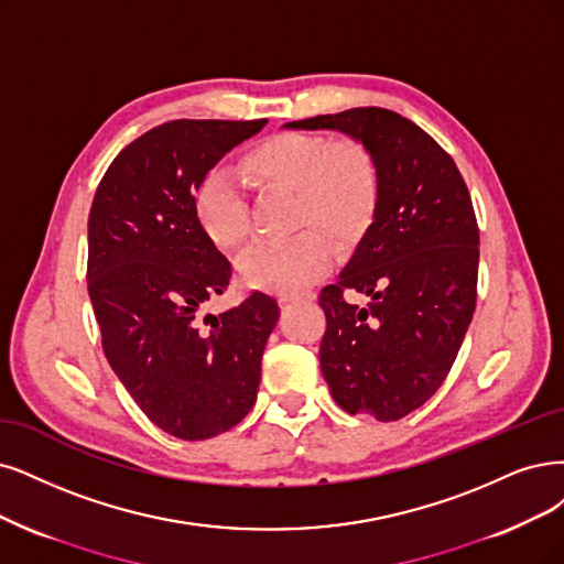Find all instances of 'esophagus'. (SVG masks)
Returning <instances> with one entry per match:
<instances>
[{
	"instance_id": "34e87169",
	"label": "esophagus",
	"mask_w": 564,
	"mask_h": 564,
	"mask_svg": "<svg viewBox=\"0 0 564 564\" xmlns=\"http://www.w3.org/2000/svg\"><path fill=\"white\" fill-rule=\"evenodd\" d=\"M316 295L306 290V293H281L279 304H295V302H311Z\"/></svg>"
}]
</instances>
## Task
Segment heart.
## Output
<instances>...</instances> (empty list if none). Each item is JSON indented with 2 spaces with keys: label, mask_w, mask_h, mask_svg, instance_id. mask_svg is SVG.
Returning a JSON list of instances; mask_svg holds the SVG:
<instances>
[{
  "label": "heart",
  "mask_w": 564,
  "mask_h": 564,
  "mask_svg": "<svg viewBox=\"0 0 564 564\" xmlns=\"http://www.w3.org/2000/svg\"><path fill=\"white\" fill-rule=\"evenodd\" d=\"M241 172L260 187L293 191V229L283 241L250 246L237 262L246 288L293 293L318 279L332 260V243L348 250L362 241L379 208V166L367 145L352 137L281 132L262 139L241 160ZM193 212L206 241L239 248L250 232L248 204L232 174L202 176Z\"/></svg>",
  "instance_id": "1"
}]
</instances>
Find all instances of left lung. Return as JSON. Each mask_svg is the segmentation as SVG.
Wrapping results in <instances>:
<instances>
[{"instance_id": "8db88e82", "label": "left lung", "mask_w": 564, "mask_h": 564, "mask_svg": "<svg viewBox=\"0 0 564 564\" xmlns=\"http://www.w3.org/2000/svg\"><path fill=\"white\" fill-rule=\"evenodd\" d=\"M362 141L379 166V208L339 281L325 285L321 369L350 415L400 421L440 390L476 308L478 225L453 158L409 118L360 107L288 122ZM346 292L372 297L350 305Z\"/></svg>"}]
</instances>
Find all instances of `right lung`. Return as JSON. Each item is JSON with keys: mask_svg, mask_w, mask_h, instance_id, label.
<instances>
[{"mask_svg": "<svg viewBox=\"0 0 564 564\" xmlns=\"http://www.w3.org/2000/svg\"><path fill=\"white\" fill-rule=\"evenodd\" d=\"M267 124L170 120L118 153L88 218V293L101 348L132 400L166 434L212 440L246 419L279 304L248 295L218 316L199 308L232 267L193 212L197 183Z\"/></svg>", "mask_w": 564, "mask_h": 564, "instance_id": "add662e5", "label": "right lung"}]
</instances>
